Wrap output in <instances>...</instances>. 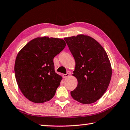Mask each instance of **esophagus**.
Listing matches in <instances>:
<instances>
[{"instance_id":"esophagus-1","label":"esophagus","mask_w":130,"mask_h":130,"mask_svg":"<svg viewBox=\"0 0 130 130\" xmlns=\"http://www.w3.org/2000/svg\"><path fill=\"white\" fill-rule=\"evenodd\" d=\"M69 75H70V73H67V74H63V75H62V76H63V77L64 78H67L68 77H69Z\"/></svg>"}]
</instances>
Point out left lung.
I'll use <instances>...</instances> for the list:
<instances>
[{
    "instance_id": "left-lung-1",
    "label": "left lung",
    "mask_w": 130,
    "mask_h": 130,
    "mask_svg": "<svg viewBox=\"0 0 130 130\" xmlns=\"http://www.w3.org/2000/svg\"><path fill=\"white\" fill-rule=\"evenodd\" d=\"M76 62L73 76L77 86L70 94L82 104L102 98L109 86L112 68L106 52L92 37L83 34L64 38Z\"/></svg>"
}]
</instances>
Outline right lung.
<instances>
[{
    "label": "right lung",
    "instance_id": "obj_1",
    "mask_svg": "<svg viewBox=\"0 0 130 130\" xmlns=\"http://www.w3.org/2000/svg\"><path fill=\"white\" fill-rule=\"evenodd\" d=\"M65 46L62 39L38 37L18 53L15 78L22 93L31 102L42 103L53 98L62 78L55 72L53 58Z\"/></svg>",
    "mask_w": 130,
    "mask_h": 130
}]
</instances>
